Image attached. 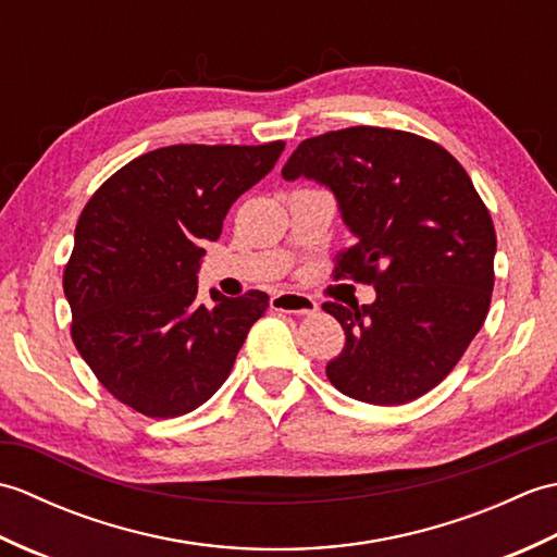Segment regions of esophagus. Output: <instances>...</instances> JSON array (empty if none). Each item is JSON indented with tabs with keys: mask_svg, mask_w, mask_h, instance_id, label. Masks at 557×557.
Instances as JSON below:
<instances>
[{
	"mask_svg": "<svg viewBox=\"0 0 557 557\" xmlns=\"http://www.w3.org/2000/svg\"><path fill=\"white\" fill-rule=\"evenodd\" d=\"M272 311H280V313H294V315H311L318 311V304L306 297V294H297V292H282L275 294V297L270 299Z\"/></svg>",
	"mask_w": 557,
	"mask_h": 557,
	"instance_id": "esophagus-1",
	"label": "esophagus"
}]
</instances>
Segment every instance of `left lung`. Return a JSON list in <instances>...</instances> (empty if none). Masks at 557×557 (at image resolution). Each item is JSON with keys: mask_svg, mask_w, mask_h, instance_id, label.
<instances>
[{"mask_svg": "<svg viewBox=\"0 0 557 557\" xmlns=\"http://www.w3.org/2000/svg\"><path fill=\"white\" fill-rule=\"evenodd\" d=\"M282 176L333 191L354 236L335 272L375 289L373 304H323L347 335L330 383L381 407L429 393L491 306L495 230L465 168L417 134L351 126L306 138Z\"/></svg>", "mask_w": 557, "mask_h": 557, "instance_id": "1", "label": "left lung"}]
</instances>
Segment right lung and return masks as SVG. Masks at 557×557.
<instances>
[{
  "mask_svg": "<svg viewBox=\"0 0 557 557\" xmlns=\"http://www.w3.org/2000/svg\"><path fill=\"white\" fill-rule=\"evenodd\" d=\"M282 150V140L158 148L124 164L83 208L64 270L71 337L126 407L174 419L227 381L268 294L227 299L210 289L212 304H200V258Z\"/></svg>",
  "mask_w": 557,
  "mask_h": 557,
  "instance_id": "add662e5",
  "label": "right lung"
}]
</instances>
